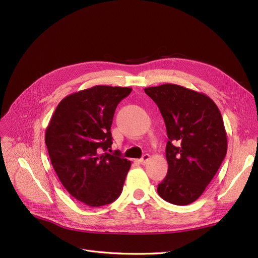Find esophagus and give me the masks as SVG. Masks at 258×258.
Segmentation results:
<instances>
[{"label": "esophagus", "instance_id": "34e87169", "mask_svg": "<svg viewBox=\"0 0 258 258\" xmlns=\"http://www.w3.org/2000/svg\"><path fill=\"white\" fill-rule=\"evenodd\" d=\"M149 159H150V156L149 154H144V156L140 159V162L142 163V164H144V163H146V162H148L149 161Z\"/></svg>", "mask_w": 258, "mask_h": 258}]
</instances>
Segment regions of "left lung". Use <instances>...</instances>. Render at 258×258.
I'll use <instances>...</instances> for the list:
<instances>
[{"instance_id": "left-lung-1", "label": "left lung", "mask_w": 258, "mask_h": 258, "mask_svg": "<svg viewBox=\"0 0 258 258\" xmlns=\"http://www.w3.org/2000/svg\"><path fill=\"white\" fill-rule=\"evenodd\" d=\"M144 91L158 105L168 137V171L158 194L172 204H190L203 194L226 154L221 113L208 95L178 85Z\"/></svg>"}]
</instances>
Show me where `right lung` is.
Returning <instances> with one entry per match:
<instances>
[{"label": "right lung", "instance_id": "right-lung-1", "mask_svg": "<svg viewBox=\"0 0 258 258\" xmlns=\"http://www.w3.org/2000/svg\"><path fill=\"white\" fill-rule=\"evenodd\" d=\"M127 87L95 86L59 102L46 128L51 165L69 194L91 208L115 201L121 194L131 162L119 151L109 153L111 125Z\"/></svg>", "mask_w": 258, "mask_h": 258}]
</instances>
